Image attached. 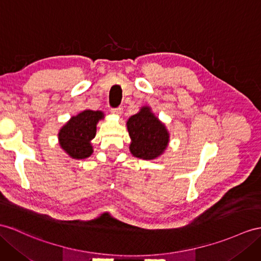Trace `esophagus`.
Returning a JSON list of instances; mask_svg holds the SVG:
<instances>
[{
    "mask_svg": "<svg viewBox=\"0 0 261 261\" xmlns=\"http://www.w3.org/2000/svg\"><path fill=\"white\" fill-rule=\"evenodd\" d=\"M111 112L115 115H120L123 113V109L122 107H116V109H111Z\"/></svg>",
    "mask_w": 261,
    "mask_h": 261,
    "instance_id": "obj_1",
    "label": "esophagus"
}]
</instances>
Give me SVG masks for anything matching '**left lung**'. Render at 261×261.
Returning a JSON list of instances; mask_svg holds the SVG:
<instances>
[{"label":"left lung","instance_id":"left-lung-1","mask_svg":"<svg viewBox=\"0 0 261 261\" xmlns=\"http://www.w3.org/2000/svg\"><path fill=\"white\" fill-rule=\"evenodd\" d=\"M127 129L132 138L130 152L142 160H154L168 145L169 135L164 124L158 120L149 107H143L141 112L127 120Z\"/></svg>","mask_w":261,"mask_h":261}]
</instances>
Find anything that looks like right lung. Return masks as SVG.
<instances>
[{
    "mask_svg": "<svg viewBox=\"0 0 261 261\" xmlns=\"http://www.w3.org/2000/svg\"><path fill=\"white\" fill-rule=\"evenodd\" d=\"M103 117V113L99 111H84L72 117L60 130L61 147L76 160L90 157L93 152L90 142L96 135L97 122Z\"/></svg>",
    "mask_w": 261,
    "mask_h": 261,
    "instance_id": "obj_1",
    "label": "right lung"
}]
</instances>
